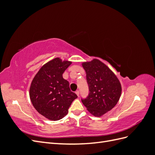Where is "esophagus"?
Instances as JSON below:
<instances>
[{"mask_svg":"<svg viewBox=\"0 0 155 155\" xmlns=\"http://www.w3.org/2000/svg\"><path fill=\"white\" fill-rule=\"evenodd\" d=\"M76 94L78 96H79V91H76Z\"/></svg>","mask_w":155,"mask_h":155,"instance_id":"obj_1","label":"esophagus"}]
</instances>
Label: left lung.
I'll return each instance as SVG.
<instances>
[{
    "label": "left lung",
    "mask_w": 155,
    "mask_h": 155,
    "mask_svg": "<svg viewBox=\"0 0 155 155\" xmlns=\"http://www.w3.org/2000/svg\"><path fill=\"white\" fill-rule=\"evenodd\" d=\"M89 94L81 101L94 116L100 117L110 110L120 100L121 87L119 79L106 64L97 59L84 62Z\"/></svg>",
    "instance_id": "left-lung-1"
}]
</instances>
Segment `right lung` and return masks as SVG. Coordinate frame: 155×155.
<instances>
[{
	"label": "right lung",
	"mask_w": 155,
	"mask_h": 155,
	"mask_svg": "<svg viewBox=\"0 0 155 155\" xmlns=\"http://www.w3.org/2000/svg\"><path fill=\"white\" fill-rule=\"evenodd\" d=\"M72 62L56 58L42 67L31 81L30 97L37 111L50 120L66 116L72 101L78 97L70 91L63 74Z\"/></svg>",
	"instance_id": "1"
}]
</instances>
